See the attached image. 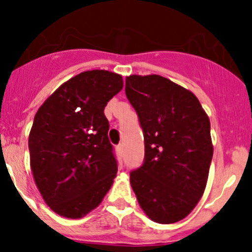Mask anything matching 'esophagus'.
<instances>
[{
  "instance_id": "1",
  "label": "esophagus",
  "mask_w": 252,
  "mask_h": 252,
  "mask_svg": "<svg viewBox=\"0 0 252 252\" xmlns=\"http://www.w3.org/2000/svg\"><path fill=\"white\" fill-rule=\"evenodd\" d=\"M117 151H118V154L121 155H124V144L123 142H121L119 145H117Z\"/></svg>"
}]
</instances>
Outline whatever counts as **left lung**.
Instances as JSON below:
<instances>
[{
	"mask_svg": "<svg viewBox=\"0 0 252 252\" xmlns=\"http://www.w3.org/2000/svg\"><path fill=\"white\" fill-rule=\"evenodd\" d=\"M126 95L145 144L144 162L130 172L131 188L149 218L175 223L205 191L213 155L210 119L194 94L161 75H130Z\"/></svg>",
	"mask_w": 252,
	"mask_h": 252,
	"instance_id": "1",
	"label": "left lung"
}]
</instances>
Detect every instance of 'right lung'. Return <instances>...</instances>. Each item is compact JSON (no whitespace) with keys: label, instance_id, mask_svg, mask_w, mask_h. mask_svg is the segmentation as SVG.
I'll return each instance as SVG.
<instances>
[{"label":"right lung","instance_id":"1","mask_svg":"<svg viewBox=\"0 0 252 252\" xmlns=\"http://www.w3.org/2000/svg\"><path fill=\"white\" fill-rule=\"evenodd\" d=\"M119 74L88 70L61 85L39 108L29 135L30 166L45 202L67 218L101 204L118 171L106 105Z\"/></svg>","mask_w":252,"mask_h":252}]
</instances>
